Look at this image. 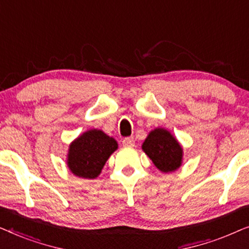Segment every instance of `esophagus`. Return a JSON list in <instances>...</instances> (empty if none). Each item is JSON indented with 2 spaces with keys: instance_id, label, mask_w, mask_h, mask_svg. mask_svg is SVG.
Listing matches in <instances>:
<instances>
[{
  "instance_id": "34e87169",
  "label": "esophagus",
  "mask_w": 249,
  "mask_h": 249,
  "mask_svg": "<svg viewBox=\"0 0 249 249\" xmlns=\"http://www.w3.org/2000/svg\"><path fill=\"white\" fill-rule=\"evenodd\" d=\"M122 144L124 146H134L135 145V139L134 137H125L122 141Z\"/></svg>"
}]
</instances>
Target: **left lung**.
<instances>
[{
	"label": "left lung",
	"mask_w": 249,
	"mask_h": 249,
	"mask_svg": "<svg viewBox=\"0 0 249 249\" xmlns=\"http://www.w3.org/2000/svg\"><path fill=\"white\" fill-rule=\"evenodd\" d=\"M142 149L163 173L175 172L182 164L183 149L169 130L155 128L142 142Z\"/></svg>",
	"instance_id": "8db88e82"
}]
</instances>
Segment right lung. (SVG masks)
Instances as JSON below:
<instances>
[{"mask_svg":"<svg viewBox=\"0 0 249 249\" xmlns=\"http://www.w3.org/2000/svg\"><path fill=\"white\" fill-rule=\"evenodd\" d=\"M118 149V142L104 131L90 129L71 142L67 165L74 176L95 179L101 175L108 158Z\"/></svg>","mask_w":249,"mask_h":249,"instance_id":"add662e5","label":"right lung"}]
</instances>
